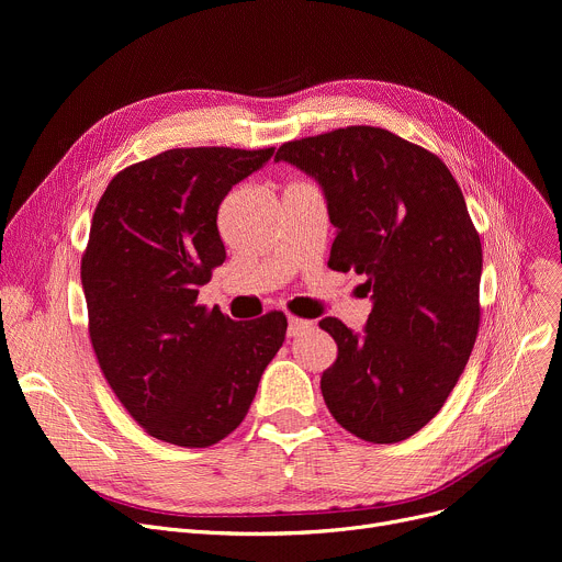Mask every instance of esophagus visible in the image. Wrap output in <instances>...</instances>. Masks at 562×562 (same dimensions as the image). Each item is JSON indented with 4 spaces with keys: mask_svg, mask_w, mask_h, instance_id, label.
<instances>
[{
    "mask_svg": "<svg viewBox=\"0 0 562 562\" xmlns=\"http://www.w3.org/2000/svg\"><path fill=\"white\" fill-rule=\"evenodd\" d=\"M312 326H314V323L307 321V318L289 316V328H286V333H289V337H299V335H303L305 330H310Z\"/></svg>",
    "mask_w": 562,
    "mask_h": 562,
    "instance_id": "34e87169",
    "label": "esophagus"
}]
</instances>
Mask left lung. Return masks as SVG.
<instances>
[{
  "label": "left lung",
  "instance_id": "1",
  "mask_svg": "<svg viewBox=\"0 0 562 562\" xmlns=\"http://www.w3.org/2000/svg\"><path fill=\"white\" fill-rule=\"evenodd\" d=\"M276 161L323 187L337 227L328 266L367 278L358 337L335 316L321 394L341 428L373 445L422 430L464 371L481 326V236L437 155L387 130L350 125L282 143Z\"/></svg>",
  "mask_w": 562,
  "mask_h": 562
}]
</instances>
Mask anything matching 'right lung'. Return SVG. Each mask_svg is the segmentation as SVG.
Wrapping results in <instances>:
<instances>
[{"mask_svg": "<svg viewBox=\"0 0 562 562\" xmlns=\"http://www.w3.org/2000/svg\"><path fill=\"white\" fill-rule=\"evenodd\" d=\"M273 153L175 147L117 172L95 206L81 255L88 335L117 401L168 445L225 439L284 341L282 312L232 321L198 305L225 261L218 206Z\"/></svg>", "mask_w": 562, "mask_h": 562, "instance_id": "obj_1", "label": "right lung"}]
</instances>
